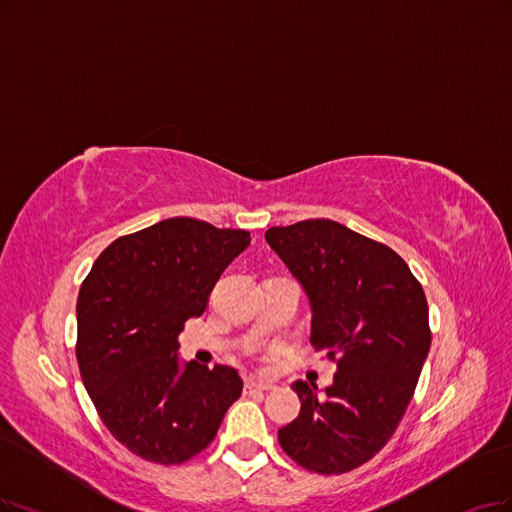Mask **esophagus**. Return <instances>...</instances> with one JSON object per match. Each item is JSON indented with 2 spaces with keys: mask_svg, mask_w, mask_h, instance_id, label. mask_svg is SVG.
<instances>
[{
  "mask_svg": "<svg viewBox=\"0 0 512 512\" xmlns=\"http://www.w3.org/2000/svg\"><path fill=\"white\" fill-rule=\"evenodd\" d=\"M274 386L270 382H263V380H255V377H249L244 384V392L246 394H253V392H266V390H272Z\"/></svg>",
  "mask_w": 512,
  "mask_h": 512,
  "instance_id": "esophagus-1",
  "label": "esophagus"
}]
</instances>
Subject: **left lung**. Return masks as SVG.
Returning <instances> with one entry per match:
<instances>
[{
  "label": "left lung",
  "instance_id": "1",
  "mask_svg": "<svg viewBox=\"0 0 512 512\" xmlns=\"http://www.w3.org/2000/svg\"><path fill=\"white\" fill-rule=\"evenodd\" d=\"M266 240L310 301V342L335 361L333 384L297 380V418L278 443L308 470L342 475L394 434L430 350L422 285L390 246L331 219L270 227Z\"/></svg>",
  "mask_w": 512,
  "mask_h": 512
}]
</instances>
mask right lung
I'll return each mask as SVG.
<instances>
[{
    "instance_id": "add662e5",
    "label": "right lung",
    "mask_w": 512,
    "mask_h": 512,
    "mask_svg": "<svg viewBox=\"0 0 512 512\" xmlns=\"http://www.w3.org/2000/svg\"><path fill=\"white\" fill-rule=\"evenodd\" d=\"M249 244L244 230L164 219L113 240L82 282V382L107 430L135 456L156 464L194 458L238 401V371L183 363L179 333L204 314L215 282Z\"/></svg>"
}]
</instances>
